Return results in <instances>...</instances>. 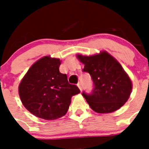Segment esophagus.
I'll return each mask as SVG.
<instances>
[{
  "label": "esophagus",
  "instance_id": "obj_1",
  "mask_svg": "<svg viewBox=\"0 0 149 149\" xmlns=\"http://www.w3.org/2000/svg\"><path fill=\"white\" fill-rule=\"evenodd\" d=\"M77 86H78V88L80 89V90H82V86H81V82H79L78 84H77Z\"/></svg>",
  "mask_w": 149,
  "mask_h": 149
}]
</instances>
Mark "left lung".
<instances>
[{"label": "left lung", "mask_w": 149, "mask_h": 149, "mask_svg": "<svg viewBox=\"0 0 149 149\" xmlns=\"http://www.w3.org/2000/svg\"><path fill=\"white\" fill-rule=\"evenodd\" d=\"M77 57L84 64L83 72L90 74L94 85L90 94L82 93L91 108L98 113H108L123 106L131 95L132 83L120 63L106 51Z\"/></svg>", "instance_id": "left-lung-1"}]
</instances>
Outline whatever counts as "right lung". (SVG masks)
<instances>
[{"mask_svg":"<svg viewBox=\"0 0 149 149\" xmlns=\"http://www.w3.org/2000/svg\"><path fill=\"white\" fill-rule=\"evenodd\" d=\"M60 59L44 56L29 68L18 86L21 101L33 115L54 120L65 115L73 95L80 93L76 85L60 73Z\"/></svg>","mask_w":149,"mask_h":149,"instance_id":"1","label":"right lung"}]
</instances>
